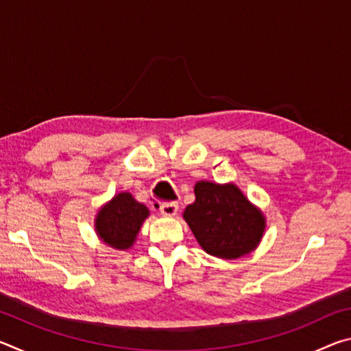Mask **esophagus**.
Returning a JSON list of instances; mask_svg holds the SVG:
<instances>
[{"mask_svg":"<svg viewBox=\"0 0 351 351\" xmlns=\"http://www.w3.org/2000/svg\"><path fill=\"white\" fill-rule=\"evenodd\" d=\"M159 212H161L164 217H173L178 212V204L176 203H162L161 207H159Z\"/></svg>","mask_w":351,"mask_h":351,"instance_id":"esophagus-1","label":"esophagus"}]
</instances>
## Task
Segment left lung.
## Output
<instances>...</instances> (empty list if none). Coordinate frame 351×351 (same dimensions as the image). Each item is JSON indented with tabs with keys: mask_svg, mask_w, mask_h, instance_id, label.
<instances>
[{
	"mask_svg": "<svg viewBox=\"0 0 351 351\" xmlns=\"http://www.w3.org/2000/svg\"><path fill=\"white\" fill-rule=\"evenodd\" d=\"M195 197L184 210V219L207 254L239 258L254 251L263 235L265 218L239 187L199 181Z\"/></svg>",
	"mask_w": 351,
	"mask_h": 351,
	"instance_id": "1",
	"label": "left lung"
}]
</instances>
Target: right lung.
Segmentation results:
<instances>
[{"instance_id":"obj_1","label":"right lung","mask_w":351,"mask_h":351,"mask_svg":"<svg viewBox=\"0 0 351 351\" xmlns=\"http://www.w3.org/2000/svg\"><path fill=\"white\" fill-rule=\"evenodd\" d=\"M147 217V207L138 203L130 193L123 192L116 195L97 213L96 230L106 245L116 249H127L134 243Z\"/></svg>"}]
</instances>
